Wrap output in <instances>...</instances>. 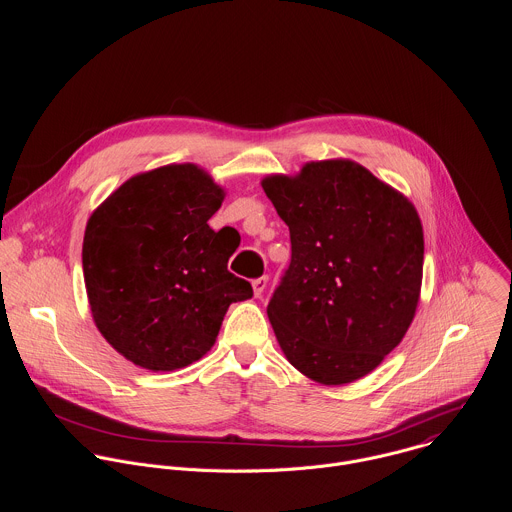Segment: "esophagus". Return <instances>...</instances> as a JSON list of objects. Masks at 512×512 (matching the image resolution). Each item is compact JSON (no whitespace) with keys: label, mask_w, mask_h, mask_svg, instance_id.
<instances>
[{"label":"esophagus","mask_w":512,"mask_h":512,"mask_svg":"<svg viewBox=\"0 0 512 512\" xmlns=\"http://www.w3.org/2000/svg\"><path fill=\"white\" fill-rule=\"evenodd\" d=\"M267 281H269V279H267V275L257 277V279H253V281H251L255 298H261V296H263V291H265V287H267Z\"/></svg>","instance_id":"obj_1"}]
</instances>
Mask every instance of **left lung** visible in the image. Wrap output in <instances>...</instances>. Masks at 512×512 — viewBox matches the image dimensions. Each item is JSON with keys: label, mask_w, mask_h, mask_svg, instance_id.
Masks as SVG:
<instances>
[{"label": "left lung", "mask_w": 512, "mask_h": 512, "mask_svg": "<svg viewBox=\"0 0 512 512\" xmlns=\"http://www.w3.org/2000/svg\"><path fill=\"white\" fill-rule=\"evenodd\" d=\"M289 227L291 263L267 306L285 358L338 387L375 371L421 294L423 227L411 200L352 160L261 180Z\"/></svg>", "instance_id": "left-lung-1"}]
</instances>
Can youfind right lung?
Returning <instances> with one entry per match:
<instances>
[{"label": "right lung", "mask_w": 512, "mask_h": 512, "mask_svg": "<svg viewBox=\"0 0 512 512\" xmlns=\"http://www.w3.org/2000/svg\"><path fill=\"white\" fill-rule=\"evenodd\" d=\"M227 192L196 164L141 172L89 216L83 273L95 326L141 369L200 360L233 302L253 298L227 269L237 245L208 227Z\"/></svg>", "instance_id": "right-lung-1"}]
</instances>
